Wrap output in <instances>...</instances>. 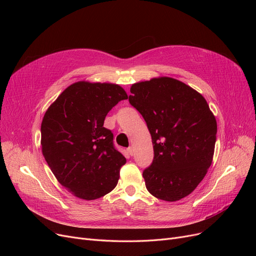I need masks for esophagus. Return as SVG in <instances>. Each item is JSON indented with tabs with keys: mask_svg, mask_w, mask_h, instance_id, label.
I'll return each instance as SVG.
<instances>
[{
	"mask_svg": "<svg viewBox=\"0 0 256 256\" xmlns=\"http://www.w3.org/2000/svg\"><path fill=\"white\" fill-rule=\"evenodd\" d=\"M128 154L130 155V156H133L134 155V150H133V148L132 146H130L128 149Z\"/></svg>",
	"mask_w": 256,
	"mask_h": 256,
	"instance_id": "1",
	"label": "esophagus"
}]
</instances>
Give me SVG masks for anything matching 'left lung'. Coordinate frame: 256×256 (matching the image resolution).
<instances>
[{
	"label": "left lung",
	"instance_id": "left-lung-1",
	"mask_svg": "<svg viewBox=\"0 0 256 256\" xmlns=\"http://www.w3.org/2000/svg\"><path fill=\"white\" fill-rule=\"evenodd\" d=\"M130 94L128 101L142 114L152 137L154 160L142 173L148 192L168 202L183 199L210 167L216 118L201 94L176 78L138 82Z\"/></svg>",
	"mask_w": 256,
	"mask_h": 256
}]
</instances>
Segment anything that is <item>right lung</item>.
<instances>
[{
	"instance_id": "1",
	"label": "right lung",
	"mask_w": 256,
	"mask_h": 256,
	"mask_svg": "<svg viewBox=\"0 0 256 256\" xmlns=\"http://www.w3.org/2000/svg\"><path fill=\"white\" fill-rule=\"evenodd\" d=\"M126 90L117 84L80 80L66 88L46 112L41 150L57 180L83 200L110 192L126 160L103 126L107 112Z\"/></svg>"
}]
</instances>
